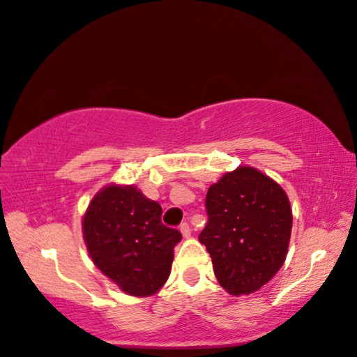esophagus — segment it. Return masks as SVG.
<instances>
[{
	"mask_svg": "<svg viewBox=\"0 0 357 357\" xmlns=\"http://www.w3.org/2000/svg\"><path fill=\"white\" fill-rule=\"evenodd\" d=\"M179 230H181V233H183L184 238H188L192 234V229H190V225H188V222L181 224L179 225Z\"/></svg>",
	"mask_w": 357,
	"mask_h": 357,
	"instance_id": "esophagus-1",
	"label": "esophagus"
}]
</instances>
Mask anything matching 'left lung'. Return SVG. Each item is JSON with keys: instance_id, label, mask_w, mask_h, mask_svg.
I'll return each mask as SVG.
<instances>
[{"instance_id": "1", "label": "left lung", "mask_w": 357, "mask_h": 357, "mask_svg": "<svg viewBox=\"0 0 357 357\" xmlns=\"http://www.w3.org/2000/svg\"><path fill=\"white\" fill-rule=\"evenodd\" d=\"M208 221L199 234L225 291L248 294L282 267L291 208L275 181L252 167L225 173L206 196Z\"/></svg>"}]
</instances>
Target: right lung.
I'll use <instances>...</instances> for the list:
<instances>
[{
  "label": "right lung",
  "mask_w": 357,
  "mask_h": 357,
  "mask_svg": "<svg viewBox=\"0 0 357 357\" xmlns=\"http://www.w3.org/2000/svg\"><path fill=\"white\" fill-rule=\"evenodd\" d=\"M162 208L135 187L109 185L86 211L82 231L93 264L132 296L156 293L170 275L181 233L161 222Z\"/></svg>",
  "instance_id": "obj_1"
}]
</instances>
